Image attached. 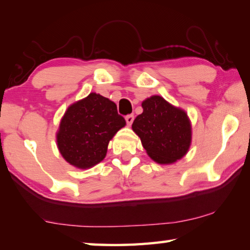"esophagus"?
Here are the masks:
<instances>
[{"label":"esophagus","instance_id":"esophagus-1","mask_svg":"<svg viewBox=\"0 0 250 250\" xmlns=\"http://www.w3.org/2000/svg\"><path fill=\"white\" fill-rule=\"evenodd\" d=\"M133 120H134V116H133V115H128V116H125V121H126V124H128L129 125H132Z\"/></svg>","mask_w":250,"mask_h":250}]
</instances>
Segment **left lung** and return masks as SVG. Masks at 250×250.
Listing matches in <instances>:
<instances>
[{
    "label": "left lung",
    "mask_w": 250,
    "mask_h": 250,
    "mask_svg": "<svg viewBox=\"0 0 250 250\" xmlns=\"http://www.w3.org/2000/svg\"><path fill=\"white\" fill-rule=\"evenodd\" d=\"M142 108L132 129L150 158L168 164L185 155L191 145V125L183 110L173 107L160 96L143 101Z\"/></svg>",
    "instance_id": "1"
}]
</instances>
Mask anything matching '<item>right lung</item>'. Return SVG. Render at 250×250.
<instances>
[{"instance_id": "right-lung-1", "label": "right lung", "mask_w": 250, "mask_h": 250, "mask_svg": "<svg viewBox=\"0 0 250 250\" xmlns=\"http://www.w3.org/2000/svg\"><path fill=\"white\" fill-rule=\"evenodd\" d=\"M125 125L116 104L92 92L67 109L57 133L58 149L71 166L91 167L104 160L109 141Z\"/></svg>"}]
</instances>
